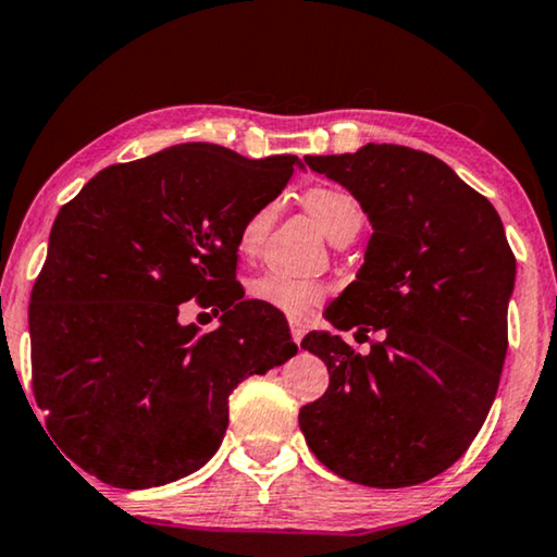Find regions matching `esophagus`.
<instances>
[{
    "mask_svg": "<svg viewBox=\"0 0 557 557\" xmlns=\"http://www.w3.org/2000/svg\"><path fill=\"white\" fill-rule=\"evenodd\" d=\"M289 330H293V339L299 344L302 342V337H305V332H307V326L302 324V322H297V320H293V324H289Z\"/></svg>",
    "mask_w": 557,
    "mask_h": 557,
    "instance_id": "1",
    "label": "esophagus"
}]
</instances>
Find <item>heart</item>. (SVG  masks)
<instances>
[{"label":"heart","instance_id":"heart-1","mask_svg":"<svg viewBox=\"0 0 557 557\" xmlns=\"http://www.w3.org/2000/svg\"><path fill=\"white\" fill-rule=\"evenodd\" d=\"M305 208L322 227V233L330 237L332 243L342 240L344 235H357L361 223H364V210H361L359 200L347 190L339 188H312L305 193ZM277 206L275 202H264L258 210H252L245 218L240 227V250L255 252L264 240V233L275 218ZM326 295V287L317 280H302L289 277L282 272H268L258 280L250 282V297L275 307L282 314L293 317V320H302L310 314L314 305H320Z\"/></svg>","mask_w":557,"mask_h":557}]
</instances>
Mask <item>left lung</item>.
Instances as JSON below:
<instances>
[{
    "instance_id": "1",
    "label": "left lung",
    "mask_w": 557,
    "mask_h": 557,
    "mask_svg": "<svg viewBox=\"0 0 557 557\" xmlns=\"http://www.w3.org/2000/svg\"><path fill=\"white\" fill-rule=\"evenodd\" d=\"M372 225L355 282L324 310L334 330L384 331L369 356L338 332L299 347L330 389L299 409L307 446L342 479L404 488L466 454L496 399L516 258L496 208L436 156L394 144L305 156Z\"/></svg>"
}]
</instances>
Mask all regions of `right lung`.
<instances>
[{"label": "right lung", "instance_id": "obj_1", "mask_svg": "<svg viewBox=\"0 0 557 557\" xmlns=\"http://www.w3.org/2000/svg\"><path fill=\"white\" fill-rule=\"evenodd\" d=\"M295 168L297 156L181 144L103 168L59 210L32 289V384L86 473L153 488L198 471L235 386L297 355L285 314L235 280L245 218ZM193 296L224 312L215 333L177 322Z\"/></svg>", "mask_w": 557, "mask_h": 557}]
</instances>
